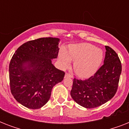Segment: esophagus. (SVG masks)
<instances>
[{
	"mask_svg": "<svg viewBox=\"0 0 129 129\" xmlns=\"http://www.w3.org/2000/svg\"><path fill=\"white\" fill-rule=\"evenodd\" d=\"M72 76L71 74H68V73H66V74H65V78H72Z\"/></svg>",
	"mask_w": 129,
	"mask_h": 129,
	"instance_id": "obj_1",
	"label": "esophagus"
}]
</instances>
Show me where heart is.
Instances as JSON below:
<instances>
[{"label":"heart","instance_id":"obj_1","mask_svg":"<svg viewBox=\"0 0 129 129\" xmlns=\"http://www.w3.org/2000/svg\"><path fill=\"white\" fill-rule=\"evenodd\" d=\"M103 52L100 49L89 43L72 45L69 47L68 53L64 50L59 53L62 66L68 68L71 60L75 61V73L79 77L86 78L94 74L102 63Z\"/></svg>","mask_w":129,"mask_h":129}]
</instances>
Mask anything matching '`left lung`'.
<instances>
[{"label":"left lung","instance_id":"left-lung-1","mask_svg":"<svg viewBox=\"0 0 129 129\" xmlns=\"http://www.w3.org/2000/svg\"><path fill=\"white\" fill-rule=\"evenodd\" d=\"M104 64L87 80L74 78L70 94L79 105L93 108L102 105L115 95L122 71L118 55L111 47L105 46Z\"/></svg>","mask_w":129,"mask_h":129}]
</instances>
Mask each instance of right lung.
Returning a JSON list of instances; mask_svg holds the SVG:
<instances>
[{"mask_svg":"<svg viewBox=\"0 0 129 129\" xmlns=\"http://www.w3.org/2000/svg\"><path fill=\"white\" fill-rule=\"evenodd\" d=\"M59 39L43 37L27 41L15 51L9 64L11 93L28 108L38 109L48 102L53 87L61 82L65 72L57 69Z\"/></svg>","mask_w":129,"mask_h":129,"instance_id":"add662e5","label":"right lung"}]
</instances>
